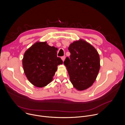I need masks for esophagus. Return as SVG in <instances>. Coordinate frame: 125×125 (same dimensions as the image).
<instances>
[{
    "instance_id": "esophagus-1",
    "label": "esophagus",
    "mask_w": 125,
    "mask_h": 125,
    "mask_svg": "<svg viewBox=\"0 0 125 125\" xmlns=\"http://www.w3.org/2000/svg\"><path fill=\"white\" fill-rule=\"evenodd\" d=\"M61 59H62V60H63V61L64 62V60H65V56H62V57H61Z\"/></svg>"
}]
</instances>
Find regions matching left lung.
Returning <instances> with one entry per match:
<instances>
[{"instance_id": "obj_1", "label": "left lung", "mask_w": 125, "mask_h": 125, "mask_svg": "<svg viewBox=\"0 0 125 125\" xmlns=\"http://www.w3.org/2000/svg\"><path fill=\"white\" fill-rule=\"evenodd\" d=\"M68 50L70 58L64 62L73 87L81 91L91 87L96 80L100 68V56L91 44L83 39L71 43Z\"/></svg>"}]
</instances>
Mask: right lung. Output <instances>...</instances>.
<instances>
[{"mask_svg":"<svg viewBox=\"0 0 125 125\" xmlns=\"http://www.w3.org/2000/svg\"><path fill=\"white\" fill-rule=\"evenodd\" d=\"M57 48L47 42H36L24 53L22 65L28 80L34 86H46L53 79L57 66L63 64L57 56Z\"/></svg>","mask_w":125,"mask_h":125,"instance_id":"obj_1","label":"right lung"}]
</instances>
